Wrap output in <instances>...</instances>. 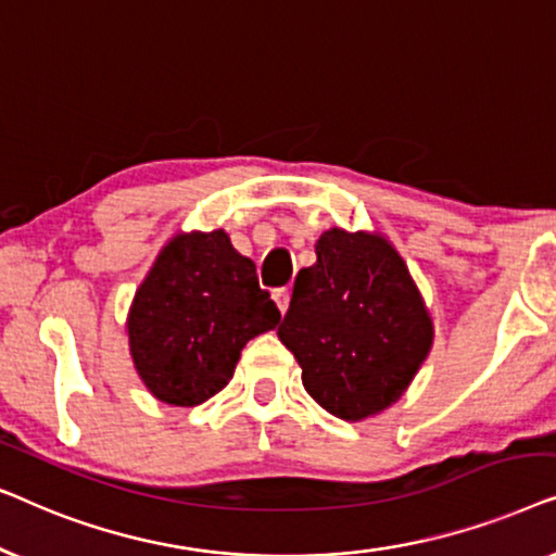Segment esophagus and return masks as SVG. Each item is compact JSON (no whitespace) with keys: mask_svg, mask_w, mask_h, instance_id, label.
I'll list each match as a JSON object with an SVG mask.
<instances>
[{"mask_svg":"<svg viewBox=\"0 0 556 556\" xmlns=\"http://www.w3.org/2000/svg\"><path fill=\"white\" fill-rule=\"evenodd\" d=\"M273 299H276L280 314H286L288 306H291V291L288 288H278V291H273Z\"/></svg>","mask_w":556,"mask_h":556,"instance_id":"1","label":"esophagus"}]
</instances>
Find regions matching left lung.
I'll list each match as a JSON object with an SVG mask.
<instances>
[{"instance_id": "1", "label": "left lung", "mask_w": 556, "mask_h": 556, "mask_svg": "<svg viewBox=\"0 0 556 556\" xmlns=\"http://www.w3.org/2000/svg\"><path fill=\"white\" fill-rule=\"evenodd\" d=\"M432 337L430 311L392 242L341 227L318 238L316 263L295 276L278 326L306 392L346 422L394 405L428 359Z\"/></svg>"}]
</instances>
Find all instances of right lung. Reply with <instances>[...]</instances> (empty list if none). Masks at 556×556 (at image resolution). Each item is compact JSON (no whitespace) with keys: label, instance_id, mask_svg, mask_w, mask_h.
Segmentation results:
<instances>
[{"label":"right lung","instance_id":"add662e5","mask_svg":"<svg viewBox=\"0 0 556 556\" xmlns=\"http://www.w3.org/2000/svg\"><path fill=\"white\" fill-rule=\"evenodd\" d=\"M280 311L255 263L225 230L177 232L136 288L126 331L134 367L156 400L194 407L225 390L242 346Z\"/></svg>","mask_w":556,"mask_h":556}]
</instances>
